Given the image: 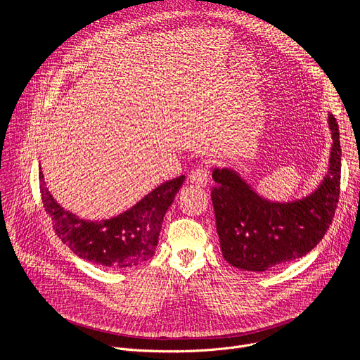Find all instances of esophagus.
Returning a JSON list of instances; mask_svg holds the SVG:
<instances>
[{
	"label": "esophagus",
	"instance_id": "1",
	"mask_svg": "<svg viewBox=\"0 0 360 360\" xmlns=\"http://www.w3.org/2000/svg\"><path fill=\"white\" fill-rule=\"evenodd\" d=\"M210 176V168L208 165H199L189 174V182L196 188H203L208 184Z\"/></svg>",
	"mask_w": 360,
	"mask_h": 360
}]
</instances>
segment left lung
Here are the masks:
<instances>
[{
  "label": "left lung",
  "mask_w": 360,
  "mask_h": 360,
  "mask_svg": "<svg viewBox=\"0 0 360 360\" xmlns=\"http://www.w3.org/2000/svg\"><path fill=\"white\" fill-rule=\"evenodd\" d=\"M329 174L309 196L271 202L228 168H215L211 198L222 255L238 269L264 272L309 253L333 221L340 192L339 127L329 114Z\"/></svg>",
  "instance_id": "obj_1"
}]
</instances>
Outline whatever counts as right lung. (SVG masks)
Wrapping results in <instances>:
<instances>
[{
	"mask_svg": "<svg viewBox=\"0 0 360 360\" xmlns=\"http://www.w3.org/2000/svg\"><path fill=\"white\" fill-rule=\"evenodd\" d=\"M181 175L160 185L127 212L89 222L65 211L51 196L39 172V191L45 212L57 236L79 258L115 269L136 266L155 253L165 212L184 184Z\"/></svg>",
	"mask_w": 360,
	"mask_h": 360,
	"instance_id": "1",
	"label": "right lung"
}]
</instances>
